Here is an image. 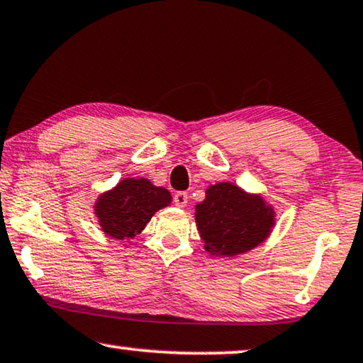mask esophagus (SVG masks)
<instances>
[{"mask_svg":"<svg viewBox=\"0 0 363 363\" xmlns=\"http://www.w3.org/2000/svg\"><path fill=\"white\" fill-rule=\"evenodd\" d=\"M187 202H189V194L187 192H184V191H181V192H176L174 194V203L177 207H186L187 206Z\"/></svg>","mask_w":363,"mask_h":363,"instance_id":"esophagus-1","label":"esophagus"}]
</instances>
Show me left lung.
<instances>
[{"label":"left lung","mask_w":363,"mask_h":363,"mask_svg":"<svg viewBox=\"0 0 363 363\" xmlns=\"http://www.w3.org/2000/svg\"><path fill=\"white\" fill-rule=\"evenodd\" d=\"M196 225L211 257H235L257 248L269 237L274 208L259 194H250L233 182L208 186L196 206Z\"/></svg>","instance_id":"obj_1"}]
</instances>
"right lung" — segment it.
I'll use <instances>...</instances> for the list:
<instances>
[{
	"label": "right lung",
	"mask_w": 363,
	"mask_h": 363,
	"mask_svg": "<svg viewBox=\"0 0 363 363\" xmlns=\"http://www.w3.org/2000/svg\"><path fill=\"white\" fill-rule=\"evenodd\" d=\"M172 202L171 192L145 177H125L113 189L100 194L94 212L108 237L130 240L141 233L157 211Z\"/></svg>",
	"instance_id": "add662e5"
}]
</instances>
